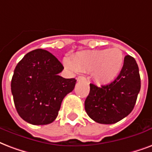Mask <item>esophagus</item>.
I'll list each match as a JSON object with an SVG mask.
<instances>
[{"label":"esophagus","mask_w":152,"mask_h":152,"mask_svg":"<svg viewBox=\"0 0 152 152\" xmlns=\"http://www.w3.org/2000/svg\"><path fill=\"white\" fill-rule=\"evenodd\" d=\"M86 80V78L84 76H78L77 77V81H84Z\"/></svg>","instance_id":"esophagus-1"}]
</instances>
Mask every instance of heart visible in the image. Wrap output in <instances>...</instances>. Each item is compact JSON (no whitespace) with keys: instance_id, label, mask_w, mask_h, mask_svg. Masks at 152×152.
Segmentation results:
<instances>
[{"instance_id":"1","label":"heart","mask_w":152,"mask_h":152,"mask_svg":"<svg viewBox=\"0 0 152 152\" xmlns=\"http://www.w3.org/2000/svg\"><path fill=\"white\" fill-rule=\"evenodd\" d=\"M72 61L64 60L68 68L81 72H91L97 84H107L117 78L122 71L124 56L118 48L82 51L75 54Z\"/></svg>"}]
</instances>
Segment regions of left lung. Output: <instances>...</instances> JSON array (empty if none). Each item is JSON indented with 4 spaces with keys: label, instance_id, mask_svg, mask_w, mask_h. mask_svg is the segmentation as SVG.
Segmentation results:
<instances>
[{
    "label": "left lung",
    "instance_id": "8db88e82",
    "mask_svg": "<svg viewBox=\"0 0 152 152\" xmlns=\"http://www.w3.org/2000/svg\"><path fill=\"white\" fill-rule=\"evenodd\" d=\"M140 86L137 63L132 56H126L122 71L113 82L101 87L90 84L84 102L87 114L99 124L119 122L133 110Z\"/></svg>",
    "mask_w": 152,
    "mask_h": 152
}]
</instances>
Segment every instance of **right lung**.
<instances>
[{
  "label": "right lung",
  "mask_w": 152,
  "mask_h": 152,
  "mask_svg": "<svg viewBox=\"0 0 152 152\" xmlns=\"http://www.w3.org/2000/svg\"><path fill=\"white\" fill-rule=\"evenodd\" d=\"M64 67L49 52L36 49L15 68L11 91L17 113L28 124L45 125L57 117L62 100L76 80L59 76Z\"/></svg>",
  "instance_id": "1"
}]
</instances>
